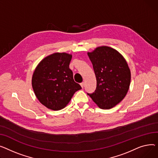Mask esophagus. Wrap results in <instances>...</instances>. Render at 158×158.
Returning <instances> with one entry per match:
<instances>
[{
  "label": "esophagus",
  "instance_id": "esophagus-1",
  "mask_svg": "<svg viewBox=\"0 0 158 158\" xmlns=\"http://www.w3.org/2000/svg\"><path fill=\"white\" fill-rule=\"evenodd\" d=\"M80 85H81V87L82 88H83V87H84V85H85V83H84V82H81V83H80Z\"/></svg>",
  "mask_w": 158,
  "mask_h": 158
}]
</instances>
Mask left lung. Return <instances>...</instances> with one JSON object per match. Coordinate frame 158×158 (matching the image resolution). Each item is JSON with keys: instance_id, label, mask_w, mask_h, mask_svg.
I'll return each instance as SVG.
<instances>
[{"instance_id": "obj_1", "label": "left lung", "mask_w": 158, "mask_h": 158, "mask_svg": "<svg viewBox=\"0 0 158 158\" xmlns=\"http://www.w3.org/2000/svg\"><path fill=\"white\" fill-rule=\"evenodd\" d=\"M87 54L97 81L95 91L87 94L100 108H112L127 93L131 82L128 64L121 54L109 46H99Z\"/></svg>"}]
</instances>
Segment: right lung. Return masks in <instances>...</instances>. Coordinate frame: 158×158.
Segmentation results:
<instances>
[{"mask_svg":"<svg viewBox=\"0 0 158 158\" xmlns=\"http://www.w3.org/2000/svg\"><path fill=\"white\" fill-rule=\"evenodd\" d=\"M72 55L54 53L44 58L35 68L32 78L34 94L40 103L52 110H60L81 89L74 81L69 69Z\"/></svg>","mask_w":158,"mask_h":158,"instance_id":"add662e5","label":"right lung"}]
</instances>
